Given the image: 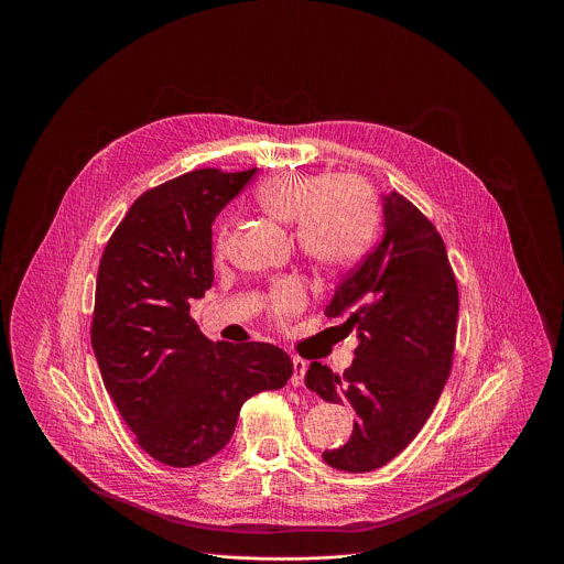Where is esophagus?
Masks as SVG:
<instances>
[{
	"label": "esophagus",
	"mask_w": 564,
	"mask_h": 564,
	"mask_svg": "<svg viewBox=\"0 0 564 564\" xmlns=\"http://www.w3.org/2000/svg\"><path fill=\"white\" fill-rule=\"evenodd\" d=\"M305 370H307V364H305L301 357H292V377H290V383H292V386H303Z\"/></svg>",
	"instance_id": "esophagus-1"
}]
</instances>
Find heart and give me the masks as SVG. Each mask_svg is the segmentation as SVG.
<instances>
[{"label": "heart", "mask_w": 564, "mask_h": 564, "mask_svg": "<svg viewBox=\"0 0 564 564\" xmlns=\"http://www.w3.org/2000/svg\"><path fill=\"white\" fill-rule=\"evenodd\" d=\"M257 200L261 209L294 225L296 250L318 268H346L368 248L377 227V200L370 187L357 178H321L296 172L265 181ZM225 225L218 231L223 246ZM270 316L285 321L305 305V290L296 281H281L270 290Z\"/></svg>", "instance_id": "1"}]
</instances>
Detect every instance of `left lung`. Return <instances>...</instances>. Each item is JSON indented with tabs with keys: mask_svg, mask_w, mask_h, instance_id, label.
I'll return each mask as SVG.
<instances>
[{
	"mask_svg": "<svg viewBox=\"0 0 564 564\" xmlns=\"http://www.w3.org/2000/svg\"><path fill=\"white\" fill-rule=\"evenodd\" d=\"M383 200L381 243L339 283L328 316L357 330L344 375L310 364L305 386L355 415L350 440L326 464L368 473L404 451L431 417L453 366L457 283L435 225L401 194Z\"/></svg>",
	"mask_w": 564,
	"mask_h": 564,
	"instance_id": "obj_1",
	"label": "left lung"
}]
</instances>
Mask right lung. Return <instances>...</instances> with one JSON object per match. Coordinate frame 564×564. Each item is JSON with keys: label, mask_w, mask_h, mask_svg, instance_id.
<instances>
[{"label": "right lung", "mask_w": 564, "mask_h": 564, "mask_svg": "<svg viewBox=\"0 0 564 564\" xmlns=\"http://www.w3.org/2000/svg\"><path fill=\"white\" fill-rule=\"evenodd\" d=\"M254 172L196 170L144 192L100 259L91 324L100 375L135 442L167 466L214 457L240 406L292 375L281 348L212 344L189 316L214 281L212 223Z\"/></svg>", "instance_id": "1"}]
</instances>
